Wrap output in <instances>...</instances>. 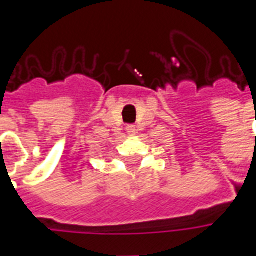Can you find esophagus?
<instances>
[{"label":"esophagus","instance_id":"1","mask_svg":"<svg viewBox=\"0 0 256 256\" xmlns=\"http://www.w3.org/2000/svg\"><path fill=\"white\" fill-rule=\"evenodd\" d=\"M126 132H128V136H134V134H136V126H134V124H128V128H126Z\"/></svg>","mask_w":256,"mask_h":256}]
</instances>
